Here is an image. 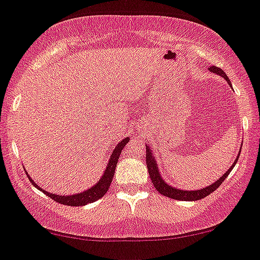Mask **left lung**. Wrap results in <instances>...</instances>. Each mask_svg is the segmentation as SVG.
I'll return each instance as SVG.
<instances>
[{
  "label": "left lung",
  "instance_id": "left-lung-1",
  "mask_svg": "<svg viewBox=\"0 0 260 260\" xmlns=\"http://www.w3.org/2000/svg\"><path fill=\"white\" fill-rule=\"evenodd\" d=\"M209 70L212 71L213 73H217V75L223 76L224 80H226L229 82L228 76H226L225 73L223 72V70H220L219 67L212 66V67H209ZM229 83H231V82H229ZM146 153H147L146 154L147 168H148L149 177H151V180H152L153 185H154V188L162 196L168 197V198H172V199H177V201H199V199L206 198V197L209 196L210 193H213L215 189H218V187L222 184V183L224 182V179L228 177V174L231 173L232 169L234 168V166H236L237 160H238V158H239V155H238V157H237V159L234 160L233 166L228 169V172H226L225 174H223V177H220L217 182H214L212 185H209V187L204 188V189H199V190H180V189H177V188H173V187H171V185H168L165 180L160 178L159 172H158V168H157V165H155L154 157H152L151 148H149V147H147L146 148Z\"/></svg>",
  "mask_w": 260,
  "mask_h": 260
}]
</instances>
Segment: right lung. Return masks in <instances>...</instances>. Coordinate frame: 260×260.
Here are the masks:
<instances>
[{
  "label": "right lung",
  "instance_id": "add662e5",
  "mask_svg": "<svg viewBox=\"0 0 260 260\" xmlns=\"http://www.w3.org/2000/svg\"><path fill=\"white\" fill-rule=\"evenodd\" d=\"M128 141H129V138H124L123 141L119 142V144H117V147L114 148L113 153H112V157L111 159H109V163L107 168H106V172L105 174H103L102 179H101L94 187L89 188L88 190H84L83 193H80V194L68 196V197L51 194V193L46 192L45 189H41L40 187H37V184H35V182L31 179V177H28V178L35 187H37L38 189L42 190L45 194H47L50 198L53 199V201H56L57 203H61V204H64V206H71V207H80V206H86V204L88 203H93V202L98 201L100 198H102V197L107 193L109 185H111L112 183V179H113L114 171H116V166H117V162H118L119 154H121L122 149L124 148L125 144L128 143Z\"/></svg>",
  "mask_w": 260,
  "mask_h": 260
}]
</instances>
